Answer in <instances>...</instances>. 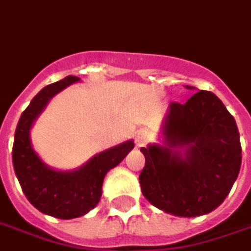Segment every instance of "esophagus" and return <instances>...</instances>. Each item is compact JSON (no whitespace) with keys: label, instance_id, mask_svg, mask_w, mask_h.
Segmentation results:
<instances>
[{"label":"esophagus","instance_id":"1","mask_svg":"<svg viewBox=\"0 0 251 251\" xmlns=\"http://www.w3.org/2000/svg\"><path fill=\"white\" fill-rule=\"evenodd\" d=\"M149 140H150V135H149V132L147 130H139L136 133V136H135V143H136L137 147H143L146 146L147 143H149Z\"/></svg>","mask_w":251,"mask_h":251}]
</instances>
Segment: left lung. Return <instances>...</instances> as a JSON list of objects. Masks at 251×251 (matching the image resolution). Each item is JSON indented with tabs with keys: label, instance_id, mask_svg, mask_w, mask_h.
<instances>
[{
	"label": "left lung",
	"instance_id": "8db88e82",
	"mask_svg": "<svg viewBox=\"0 0 251 251\" xmlns=\"http://www.w3.org/2000/svg\"><path fill=\"white\" fill-rule=\"evenodd\" d=\"M161 133L163 145L140 149L146 158L139 176L143 195L174 216L212 212L240 171L242 146L234 118L215 94L198 91L185 104L169 105Z\"/></svg>",
	"mask_w": 251,
	"mask_h": 251
}]
</instances>
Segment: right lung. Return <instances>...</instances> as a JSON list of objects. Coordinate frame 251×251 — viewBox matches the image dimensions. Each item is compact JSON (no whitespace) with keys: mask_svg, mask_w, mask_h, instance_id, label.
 I'll return each instance as SVG.
<instances>
[{"mask_svg":"<svg viewBox=\"0 0 251 251\" xmlns=\"http://www.w3.org/2000/svg\"><path fill=\"white\" fill-rule=\"evenodd\" d=\"M78 81V77L69 75L42 88L21 115L12 147L14 170L27 201L42 213L59 219L80 218L95 208L102 195L105 174L135 147L133 140H126L67 171L51 169L39 157L30 142L33 122L56 94Z\"/></svg>","mask_w":251,"mask_h":251,"instance_id":"1","label":"right lung"}]
</instances>
